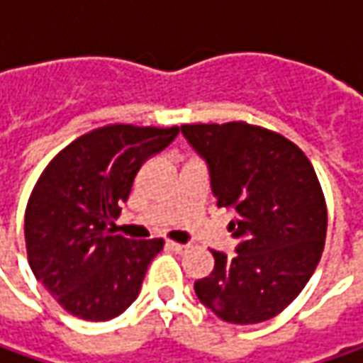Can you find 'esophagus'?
Wrapping results in <instances>:
<instances>
[{"label": "esophagus", "instance_id": "obj_1", "mask_svg": "<svg viewBox=\"0 0 363 363\" xmlns=\"http://www.w3.org/2000/svg\"><path fill=\"white\" fill-rule=\"evenodd\" d=\"M169 250H174V252H184V250H188V246L186 244H179V242H167L165 244Z\"/></svg>", "mask_w": 363, "mask_h": 363}]
</instances>
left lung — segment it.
<instances>
[{"instance_id": "1", "label": "left lung", "mask_w": 363, "mask_h": 363, "mask_svg": "<svg viewBox=\"0 0 363 363\" xmlns=\"http://www.w3.org/2000/svg\"><path fill=\"white\" fill-rule=\"evenodd\" d=\"M206 161L218 208L234 218V252L212 250L214 271L194 283L222 321L248 325L281 313L323 252L328 210L311 161L295 143L246 123L182 125Z\"/></svg>"}]
</instances>
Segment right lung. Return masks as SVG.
I'll return each instance as SVG.
<instances>
[{
    "label": "right lung",
    "instance_id": "1",
    "mask_svg": "<svg viewBox=\"0 0 363 363\" xmlns=\"http://www.w3.org/2000/svg\"><path fill=\"white\" fill-rule=\"evenodd\" d=\"M179 129L111 125L82 135L50 161L26 208L35 279L68 313L108 321L137 299L163 240H129L115 220L141 165Z\"/></svg>",
    "mask_w": 363,
    "mask_h": 363
}]
</instances>
